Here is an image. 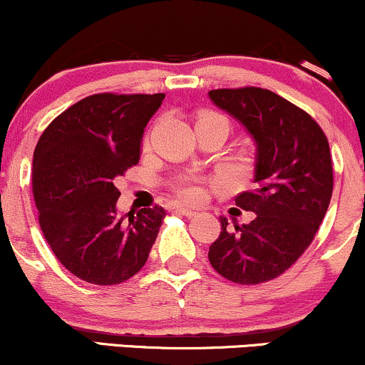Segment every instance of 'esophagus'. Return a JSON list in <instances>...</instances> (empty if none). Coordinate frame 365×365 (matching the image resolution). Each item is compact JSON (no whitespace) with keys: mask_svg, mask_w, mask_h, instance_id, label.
Instances as JSON below:
<instances>
[{"mask_svg":"<svg viewBox=\"0 0 365 365\" xmlns=\"http://www.w3.org/2000/svg\"><path fill=\"white\" fill-rule=\"evenodd\" d=\"M173 210H174L175 213H181V215L187 217V218H191V217L196 215L195 210H190V208H186V207H181V205H174Z\"/></svg>","mask_w":365,"mask_h":365,"instance_id":"esophagus-1","label":"esophagus"}]
</instances>
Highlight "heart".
I'll list each match as a JSON object with an SVG mask.
<instances>
[{"instance_id":"heart-1","label":"heart","mask_w":365,"mask_h":365,"mask_svg":"<svg viewBox=\"0 0 365 365\" xmlns=\"http://www.w3.org/2000/svg\"><path fill=\"white\" fill-rule=\"evenodd\" d=\"M215 118L225 119L222 114L212 113V110L201 113L198 119H215ZM174 191H175V195H178L182 201H186V203H200V201L205 198L203 184L192 178H184V179H181V181L175 182Z\"/></svg>"}]
</instances>
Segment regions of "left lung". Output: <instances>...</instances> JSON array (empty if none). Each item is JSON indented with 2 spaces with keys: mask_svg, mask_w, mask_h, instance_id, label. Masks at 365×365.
<instances>
[{
  "mask_svg": "<svg viewBox=\"0 0 365 365\" xmlns=\"http://www.w3.org/2000/svg\"><path fill=\"white\" fill-rule=\"evenodd\" d=\"M208 96L258 145L256 187L235 196L237 207L256 213L255 220L230 230L220 218L208 259L227 280L258 285L292 267L318 232L333 192L329 143L306 110L272 90L217 88Z\"/></svg>",
  "mask_w": 365,
  "mask_h": 365,
  "instance_id": "8db88e82",
  "label": "left lung"
}]
</instances>
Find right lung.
<instances>
[{
  "label": "right lung",
  "mask_w": 365,
  "mask_h": 365,
  "mask_svg": "<svg viewBox=\"0 0 365 365\" xmlns=\"http://www.w3.org/2000/svg\"><path fill=\"white\" fill-rule=\"evenodd\" d=\"M165 93H93L46 128L34 150L32 192L38 225L68 272L115 285L147 263L164 208L115 217L114 179L138 164L143 131Z\"/></svg>",
  "instance_id": "add662e5"
}]
</instances>
